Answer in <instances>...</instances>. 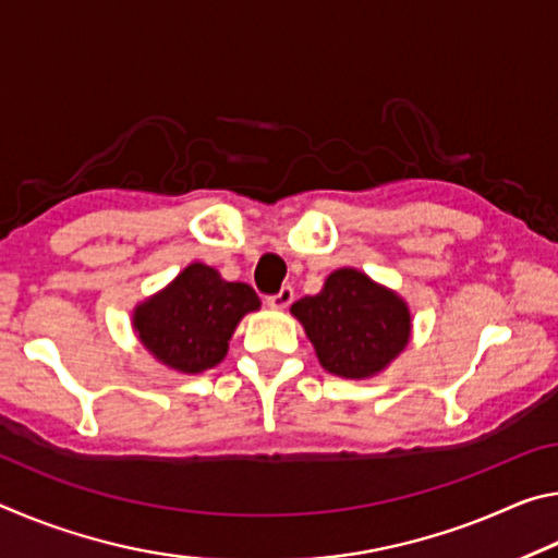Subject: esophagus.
I'll return each instance as SVG.
<instances>
[{"label":"esophagus","mask_w":558,"mask_h":558,"mask_svg":"<svg viewBox=\"0 0 558 558\" xmlns=\"http://www.w3.org/2000/svg\"><path fill=\"white\" fill-rule=\"evenodd\" d=\"M292 300H295V292H292L290 286H286L278 292V295H270L266 302H268V307H272V310H286V307H290Z\"/></svg>","instance_id":"obj_1"}]
</instances>
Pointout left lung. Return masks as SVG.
<instances>
[{"label": "left lung", "instance_id": "1", "mask_svg": "<svg viewBox=\"0 0 558 558\" xmlns=\"http://www.w3.org/2000/svg\"><path fill=\"white\" fill-rule=\"evenodd\" d=\"M323 369L344 379L384 372L411 339L409 305L356 268L329 272L325 288L290 307Z\"/></svg>", "mask_w": 558, "mask_h": 558}]
</instances>
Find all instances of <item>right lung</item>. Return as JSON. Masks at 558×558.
Wrapping results in <instances>:
<instances>
[{"label":"right lung","instance_id":"right-lung-1","mask_svg":"<svg viewBox=\"0 0 558 558\" xmlns=\"http://www.w3.org/2000/svg\"><path fill=\"white\" fill-rule=\"evenodd\" d=\"M258 307L251 286L192 263L165 290L140 302L132 329L157 362L182 374H202L223 362L235 325Z\"/></svg>","mask_w":558,"mask_h":558}]
</instances>
